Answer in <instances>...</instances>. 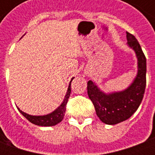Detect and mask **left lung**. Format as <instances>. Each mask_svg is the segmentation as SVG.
<instances>
[{
  "instance_id": "left-lung-1",
  "label": "left lung",
  "mask_w": 155,
  "mask_h": 155,
  "mask_svg": "<svg viewBox=\"0 0 155 155\" xmlns=\"http://www.w3.org/2000/svg\"><path fill=\"white\" fill-rule=\"evenodd\" d=\"M127 44L133 49L138 60L136 77L124 91L105 94L92 81L87 83L89 98L94 104L97 116L106 124H116L132 116L138 110L146 86V58L139 41L126 32Z\"/></svg>"
}]
</instances>
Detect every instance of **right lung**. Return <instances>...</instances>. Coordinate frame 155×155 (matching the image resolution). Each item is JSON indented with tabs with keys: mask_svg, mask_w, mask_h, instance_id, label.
<instances>
[{
	"mask_svg": "<svg viewBox=\"0 0 155 155\" xmlns=\"http://www.w3.org/2000/svg\"><path fill=\"white\" fill-rule=\"evenodd\" d=\"M73 79H74V77L71 79V82H70L67 92H66V94L64 96V99L63 102H62V104L56 110H54L53 112H51V113L48 114H45V115H37L36 116V115H31V114H26L25 112L21 110L19 108H17L18 110L31 123L34 124L35 125H39V126H53V125L57 124H59L60 122L62 121V120H63V118L64 116V113H65V110H66L65 109L66 108V104H67L68 99H69L70 95H71V81H73Z\"/></svg>",
	"mask_w": 155,
	"mask_h": 155,
	"instance_id": "right-lung-1",
	"label": "right lung"
}]
</instances>
